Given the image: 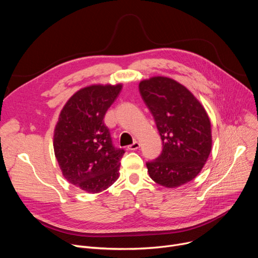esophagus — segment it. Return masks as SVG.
<instances>
[{
    "mask_svg": "<svg viewBox=\"0 0 258 258\" xmlns=\"http://www.w3.org/2000/svg\"><path fill=\"white\" fill-rule=\"evenodd\" d=\"M139 147H140V143L138 141H135L133 144L127 146V148H128L130 151H136V150H138Z\"/></svg>",
    "mask_w": 258,
    "mask_h": 258,
    "instance_id": "obj_1",
    "label": "esophagus"
}]
</instances>
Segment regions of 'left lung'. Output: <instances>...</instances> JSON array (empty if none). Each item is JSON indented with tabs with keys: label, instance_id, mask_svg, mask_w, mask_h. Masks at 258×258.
I'll return each instance as SVG.
<instances>
[{
	"label": "left lung",
	"instance_id": "left-lung-1",
	"mask_svg": "<svg viewBox=\"0 0 258 258\" xmlns=\"http://www.w3.org/2000/svg\"><path fill=\"white\" fill-rule=\"evenodd\" d=\"M163 142L162 154L146 163L153 181L175 188L194 180L211 152V123L205 107L185 86L154 76L139 84Z\"/></svg>",
	"mask_w": 258,
	"mask_h": 258
}]
</instances>
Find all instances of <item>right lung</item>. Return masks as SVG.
<instances>
[{
	"label": "right lung",
	"mask_w": 258,
	"mask_h": 258,
	"mask_svg": "<svg viewBox=\"0 0 258 258\" xmlns=\"http://www.w3.org/2000/svg\"><path fill=\"white\" fill-rule=\"evenodd\" d=\"M121 89L122 84H96L78 90L54 128V154L63 178L88 194L101 192L119 178L124 151L113 146L103 118Z\"/></svg>",
	"instance_id": "1"
}]
</instances>
